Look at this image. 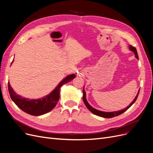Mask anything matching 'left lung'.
Listing matches in <instances>:
<instances>
[{"instance_id":"left-lung-1","label":"left lung","mask_w":153,"mask_h":153,"mask_svg":"<svg viewBox=\"0 0 153 153\" xmlns=\"http://www.w3.org/2000/svg\"><path fill=\"white\" fill-rule=\"evenodd\" d=\"M129 48L130 50L134 53L135 54V56L136 58L139 59V56H138V54H137V50L136 48L134 46H132L131 45H130L129 46ZM139 91H140V89L139 90V91H138V93L137 96L135 97V98H134V100H133V102L130 103V104L127 107H126L125 109H122L121 111H115V112H103V111H98V110H97L95 109H94V108L92 107L89 103H88V102H87L86 100V92L85 91V90H84L83 88V97H82V99H83V102L84 103H85V105L86 106V107L88 108V109H89L93 114H94L97 116H100V117H106V118H111V117H115V116H119L120 114H121L122 113L124 112L125 111H126L127 109H128L129 108L134 104V102L136 101L137 98L138 97V96H139Z\"/></svg>"}]
</instances>
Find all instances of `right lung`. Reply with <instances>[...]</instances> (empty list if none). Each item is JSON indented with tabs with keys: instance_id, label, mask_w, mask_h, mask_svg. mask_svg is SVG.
I'll use <instances>...</instances> for the list:
<instances>
[{
	"instance_id": "1",
	"label": "right lung",
	"mask_w": 153,
	"mask_h": 153,
	"mask_svg": "<svg viewBox=\"0 0 153 153\" xmlns=\"http://www.w3.org/2000/svg\"><path fill=\"white\" fill-rule=\"evenodd\" d=\"M75 77V74L67 76L51 93L41 99L29 100L28 98H23L22 96L17 95L8 82L9 93L12 100L23 111L32 116H41L50 112L56 106L60 98V90L61 86L68 82H71Z\"/></svg>"
}]
</instances>
